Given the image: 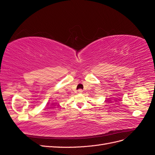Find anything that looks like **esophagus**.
<instances>
[{
  "mask_svg": "<svg viewBox=\"0 0 155 155\" xmlns=\"http://www.w3.org/2000/svg\"><path fill=\"white\" fill-rule=\"evenodd\" d=\"M78 93H79V94H81L83 91V90H81V89H79V90L78 91Z\"/></svg>",
  "mask_w": 155,
  "mask_h": 155,
  "instance_id": "1",
  "label": "esophagus"
}]
</instances>
